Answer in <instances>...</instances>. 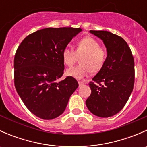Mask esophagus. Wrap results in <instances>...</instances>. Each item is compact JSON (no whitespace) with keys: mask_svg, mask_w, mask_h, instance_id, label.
I'll list each match as a JSON object with an SVG mask.
<instances>
[{"mask_svg":"<svg viewBox=\"0 0 147 147\" xmlns=\"http://www.w3.org/2000/svg\"><path fill=\"white\" fill-rule=\"evenodd\" d=\"M78 83H79V86H80H80H82L83 84H85V82H82V81H79V82H78Z\"/></svg>","mask_w":147,"mask_h":147,"instance_id":"34e87169","label":"esophagus"}]
</instances>
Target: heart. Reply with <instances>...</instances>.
<instances>
[{"instance_id": "obj_1", "label": "heart", "mask_w": 147, "mask_h": 147, "mask_svg": "<svg viewBox=\"0 0 147 147\" xmlns=\"http://www.w3.org/2000/svg\"><path fill=\"white\" fill-rule=\"evenodd\" d=\"M79 57L81 65L67 70V75L78 80H82L90 72L96 73L103 67L107 59V52L100 47V42L92 37H85L78 41L76 51L72 47H66L63 51L65 65L70 67Z\"/></svg>"}]
</instances>
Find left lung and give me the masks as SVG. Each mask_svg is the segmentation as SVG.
Listing matches in <instances>:
<instances>
[{
	"instance_id": "1",
	"label": "left lung",
	"mask_w": 147,
	"mask_h": 147,
	"mask_svg": "<svg viewBox=\"0 0 147 147\" xmlns=\"http://www.w3.org/2000/svg\"><path fill=\"white\" fill-rule=\"evenodd\" d=\"M103 41L106 62L90 82L91 94L86 100L89 110L97 117H109L122 109L134 83V61L127 42L108 31L90 30Z\"/></svg>"
}]
</instances>
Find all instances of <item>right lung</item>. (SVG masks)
<instances>
[{"mask_svg":"<svg viewBox=\"0 0 147 147\" xmlns=\"http://www.w3.org/2000/svg\"><path fill=\"white\" fill-rule=\"evenodd\" d=\"M81 28H47L28 35L14 58V83L26 107L43 119L63 113L70 96L78 87L74 78L57 80L65 69L63 51Z\"/></svg>","mask_w":147,"mask_h":147,"instance_id":"1","label":"right lung"}]
</instances>
